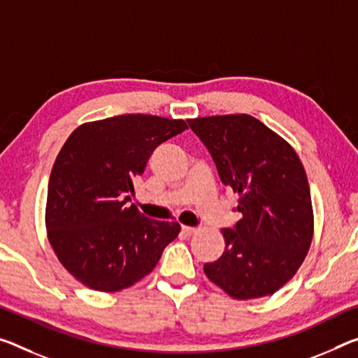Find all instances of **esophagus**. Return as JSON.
<instances>
[{
	"mask_svg": "<svg viewBox=\"0 0 358 358\" xmlns=\"http://www.w3.org/2000/svg\"><path fill=\"white\" fill-rule=\"evenodd\" d=\"M196 231H197V229H196V228H191V226H183V228H181V232H183V234L188 236V237L194 234Z\"/></svg>",
	"mask_w": 358,
	"mask_h": 358,
	"instance_id": "esophagus-1",
	"label": "esophagus"
}]
</instances>
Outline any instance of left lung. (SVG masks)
<instances>
[{"instance_id":"1","label":"left lung","mask_w":358,"mask_h":358,"mask_svg":"<svg viewBox=\"0 0 358 358\" xmlns=\"http://www.w3.org/2000/svg\"><path fill=\"white\" fill-rule=\"evenodd\" d=\"M220 180L239 192L242 218L223 229L226 248L203 272L236 299L268 296L296 274L314 232L310 189L290 145L248 115L189 119Z\"/></svg>"}]
</instances>
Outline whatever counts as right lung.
I'll return each mask as SVG.
<instances>
[{
	"label": "right lung",
	"mask_w": 358,
	"mask_h": 358,
	"mask_svg": "<svg viewBox=\"0 0 358 358\" xmlns=\"http://www.w3.org/2000/svg\"><path fill=\"white\" fill-rule=\"evenodd\" d=\"M181 119L122 115L83 124L65 141L48 185L49 242L65 269L99 292H119L156 268L178 223L145 217L134 181Z\"/></svg>",
	"instance_id": "add662e5"
}]
</instances>
